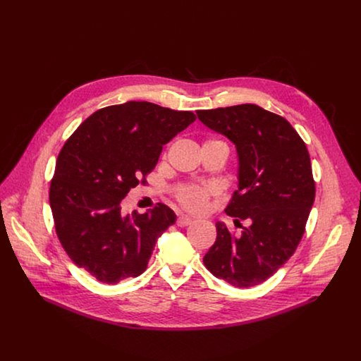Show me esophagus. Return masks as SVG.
<instances>
[{
    "mask_svg": "<svg viewBox=\"0 0 361 361\" xmlns=\"http://www.w3.org/2000/svg\"><path fill=\"white\" fill-rule=\"evenodd\" d=\"M191 223H192V219L184 216V215L177 217V221H176V224H177L178 227H185V226H188V224H191Z\"/></svg>",
    "mask_w": 361,
    "mask_h": 361,
    "instance_id": "esophagus-1",
    "label": "esophagus"
}]
</instances>
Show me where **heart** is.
I'll return each mask as SVG.
<instances>
[{
  "mask_svg": "<svg viewBox=\"0 0 361 361\" xmlns=\"http://www.w3.org/2000/svg\"><path fill=\"white\" fill-rule=\"evenodd\" d=\"M204 145H223L227 147V145L221 141H217V140H209ZM214 192H215V190L212 187L185 184V185H180L176 190V198L184 209H187L191 214L201 215L208 209L209 198Z\"/></svg>",
  "mask_w": 361,
  "mask_h": 361,
  "instance_id": "obj_1",
  "label": "heart"
}]
</instances>
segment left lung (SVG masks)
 I'll return each instance as SVG.
<instances>
[{"label":"left lung","instance_id":"obj_1","mask_svg":"<svg viewBox=\"0 0 361 361\" xmlns=\"http://www.w3.org/2000/svg\"><path fill=\"white\" fill-rule=\"evenodd\" d=\"M197 116L235 145L238 190L224 212L250 221L240 235L216 223V241L204 264L235 288L257 286L288 261L304 234L315 200L307 146L286 118L257 104L198 110Z\"/></svg>","mask_w":361,"mask_h":361}]
</instances>
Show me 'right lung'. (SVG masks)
I'll return each instance as SVG.
<instances>
[{"instance_id":"obj_1","label":"right lung","mask_w":361,"mask_h":361,"mask_svg":"<svg viewBox=\"0 0 361 361\" xmlns=\"http://www.w3.org/2000/svg\"><path fill=\"white\" fill-rule=\"evenodd\" d=\"M195 118L192 111L127 102L97 110L67 140L49 198L59 240L78 268L107 285L145 272L176 214L157 204L142 215H121V201L146 183L163 145Z\"/></svg>"}]
</instances>
